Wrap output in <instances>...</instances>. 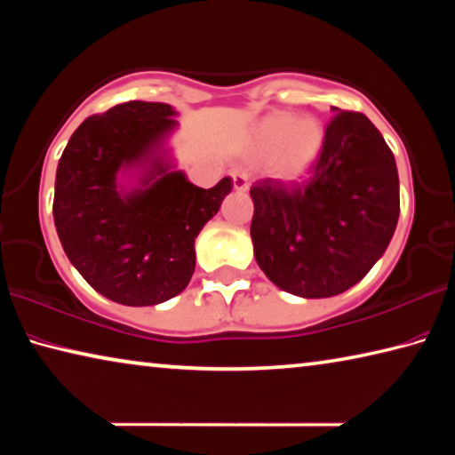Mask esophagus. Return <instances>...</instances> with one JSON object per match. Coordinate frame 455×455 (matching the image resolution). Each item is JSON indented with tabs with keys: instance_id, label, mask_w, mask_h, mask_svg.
I'll use <instances>...</instances> for the list:
<instances>
[{
	"instance_id": "34e87169",
	"label": "esophagus",
	"mask_w": 455,
	"mask_h": 455,
	"mask_svg": "<svg viewBox=\"0 0 455 455\" xmlns=\"http://www.w3.org/2000/svg\"><path fill=\"white\" fill-rule=\"evenodd\" d=\"M233 187L238 192H246L249 190V176H246L243 171H233Z\"/></svg>"
}]
</instances>
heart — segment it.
Masks as SVG:
<instances>
[{
    "instance_id": "1",
    "label": "heart",
    "mask_w": 455,
    "mask_h": 455,
    "mask_svg": "<svg viewBox=\"0 0 455 455\" xmlns=\"http://www.w3.org/2000/svg\"><path fill=\"white\" fill-rule=\"evenodd\" d=\"M251 140L260 154L276 152L273 172L281 180L292 182L305 179L317 163L325 144V130L315 118L276 112L252 128Z\"/></svg>"
}]
</instances>
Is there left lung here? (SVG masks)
<instances>
[{
	"mask_svg": "<svg viewBox=\"0 0 455 455\" xmlns=\"http://www.w3.org/2000/svg\"><path fill=\"white\" fill-rule=\"evenodd\" d=\"M305 184H252L255 259L276 287L305 299L351 289L381 259L399 219L394 152L371 120L339 110Z\"/></svg>",
	"mask_w": 455,
	"mask_h": 455,
	"instance_id": "1",
	"label": "left lung"
}]
</instances>
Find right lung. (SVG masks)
<instances>
[{
    "label": "right lung",
    "instance_id": "obj_1",
    "mask_svg": "<svg viewBox=\"0 0 455 455\" xmlns=\"http://www.w3.org/2000/svg\"><path fill=\"white\" fill-rule=\"evenodd\" d=\"M172 116L163 102L114 106L82 122L58 164L60 243L90 287L120 305H158L187 289L195 238L233 188L228 176L206 190L174 171L164 148Z\"/></svg>",
    "mask_w": 455,
    "mask_h": 455
}]
</instances>
